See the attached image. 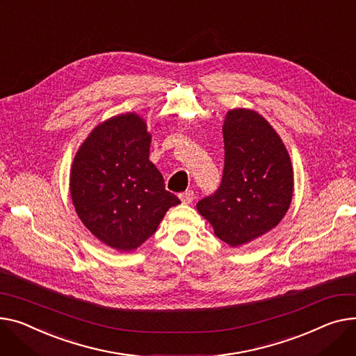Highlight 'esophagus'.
Masks as SVG:
<instances>
[{"mask_svg": "<svg viewBox=\"0 0 356 356\" xmlns=\"http://www.w3.org/2000/svg\"><path fill=\"white\" fill-rule=\"evenodd\" d=\"M179 197H180L181 203H184V204H191V203L193 202V199H195V193H193L192 191H186V192L180 193V195H179Z\"/></svg>", "mask_w": 356, "mask_h": 356, "instance_id": "obj_1", "label": "esophagus"}]
</instances>
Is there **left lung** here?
Here are the masks:
<instances>
[{"label": "left lung", "instance_id": "obj_1", "mask_svg": "<svg viewBox=\"0 0 356 356\" xmlns=\"http://www.w3.org/2000/svg\"><path fill=\"white\" fill-rule=\"evenodd\" d=\"M222 130V183L196 207L220 241L238 248L285 218L293 196V169L280 136L257 111L229 110Z\"/></svg>", "mask_w": 356, "mask_h": 356}]
</instances>
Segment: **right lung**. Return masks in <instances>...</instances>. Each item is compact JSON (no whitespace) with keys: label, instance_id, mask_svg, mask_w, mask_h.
<instances>
[{"label":"right lung","instance_id":"right-lung-1","mask_svg":"<svg viewBox=\"0 0 356 356\" xmlns=\"http://www.w3.org/2000/svg\"><path fill=\"white\" fill-rule=\"evenodd\" d=\"M150 143L143 117L118 114L91 130L71 165L70 193L80 220L118 252L143 245L180 203L149 160Z\"/></svg>","mask_w":356,"mask_h":356}]
</instances>
